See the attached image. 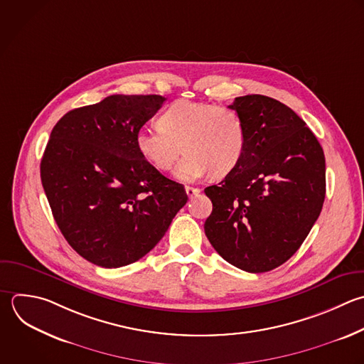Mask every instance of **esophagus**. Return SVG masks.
<instances>
[{
	"instance_id": "34e87169",
	"label": "esophagus",
	"mask_w": 364,
	"mask_h": 364,
	"mask_svg": "<svg viewBox=\"0 0 364 364\" xmlns=\"http://www.w3.org/2000/svg\"><path fill=\"white\" fill-rule=\"evenodd\" d=\"M185 191H186V195H188L189 198H193V196H196V195L200 192V189L193 188V186H186Z\"/></svg>"
}]
</instances>
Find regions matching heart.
<instances>
[{"instance_id":"obj_1","label":"heart","mask_w":364,"mask_h":364,"mask_svg":"<svg viewBox=\"0 0 364 364\" xmlns=\"http://www.w3.org/2000/svg\"><path fill=\"white\" fill-rule=\"evenodd\" d=\"M158 125L136 132V149L156 171H169L183 149L186 155L175 169L181 181H198L210 172L226 176L246 151L245 122L228 107L178 100L162 112Z\"/></svg>"}]
</instances>
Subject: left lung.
I'll use <instances>...</instances> for the list:
<instances>
[{"label":"left lung","instance_id":"8db88e82","mask_svg":"<svg viewBox=\"0 0 364 364\" xmlns=\"http://www.w3.org/2000/svg\"><path fill=\"white\" fill-rule=\"evenodd\" d=\"M247 144L239 165L205 189V233L230 264L269 272L289 260L317 220L326 195L323 149L306 122L264 95L235 98Z\"/></svg>","mask_w":364,"mask_h":364}]
</instances>
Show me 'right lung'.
Instances as JSON below:
<instances>
[{"label": "right lung", "instance_id": "add662e5", "mask_svg": "<svg viewBox=\"0 0 364 364\" xmlns=\"http://www.w3.org/2000/svg\"><path fill=\"white\" fill-rule=\"evenodd\" d=\"M164 102L161 95H111L67 112L51 132L41 159L47 199L67 242L97 266L144 257L188 202L183 186L135 145Z\"/></svg>", "mask_w": 364, "mask_h": 364}]
</instances>
